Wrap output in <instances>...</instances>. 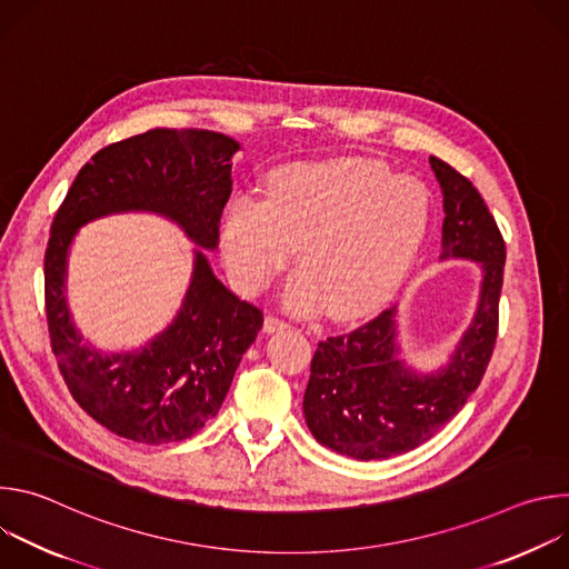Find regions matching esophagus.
<instances>
[{"label":"esophagus","instance_id":"obj_1","mask_svg":"<svg viewBox=\"0 0 569 569\" xmlns=\"http://www.w3.org/2000/svg\"><path fill=\"white\" fill-rule=\"evenodd\" d=\"M283 329H288V323L283 319H279L274 315L266 317V321H263V331L266 333H277V331H283Z\"/></svg>","mask_w":569,"mask_h":569}]
</instances>
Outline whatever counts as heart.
<instances>
[{
  "mask_svg": "<svg viewBox=\"0 0 569 569\" xmlns=\"http://www.w3.org/2000/svg\"><path fill=\"white\" fill-rule=\"evenodd\" d=\"M430 222L426 187L365 157L306 161L279 171L261 200H236L220 248L242 292H259L292 254L297 274L286 303L297 312L327 306L338 319L362 315L393 292Z\"/></svg>",
  "mask_w": 569,
  "mask_h": 569,
  "instance_id": "b5f03b06",
  "label": "heart"
}]
</instances>
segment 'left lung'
<instances>
[{
    "mask_svg": "<svg viewBox=\"0 0 569 569\" xmlns=\"http://www.w3.org/2000/svg\"><path fill=\"white\" fill-rule=\"evenodd\" d=\"M430 167L443 196L439 261H475L479 295L466 331L435 371L400 358L396 306L317 345L303 393L306 426L321 446L360 461L389 459L435 437L477 389L498 338L502 233L461 173L439 157H430Z\"/></svg>",
    "mask_w": 569,
    "mask_h": 569,
    "instance_id": "8db88e82",
    "label": "left lung"
}]
</instances>
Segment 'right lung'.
I'll return each mask as SVG.
<instances>
[{
    "mask_svg": "<svg viewBox=\"0 0 569 569\" xmlns=\"http://www.w3.org/2000/svg\"><path fill=\"white\" fill-rule=\"evenodd\" d=\"M240 143L211 130L157 128L99 150L58 209L44 254L51 349L73 396L97 423L148 446L193 437L213 419L263 312L213 274L220 216ZM114 212H154L197 242L183 306L164 332L130 352H101L77 331L66 303L68 250L80 226Z\"/></svg>",
    "mask_w": 569,
    "mask_h": 569,
    "instance_id": "add662e5",
    "label": "right lung"
}]
</instances>
